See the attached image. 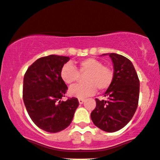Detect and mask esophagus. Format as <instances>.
Instances as JSON below:
<instances>
[{
  "label": "esophagus",
  "mask_w": 160,
  "mask_h": 160,
  "mask_svg": "<svg viewBox=\"0 0 160 160\" xmlns=\"http://www.w3.org/2000/svg\"><path fill=\"white\" fill-rule=\"evenodd\" d=\"M78 100H79V103H80V104H82V103L84 102V100H84V99H83V98H79Z\"/></svg>",
  "instance_id": "obj_1"
}]
</instances>
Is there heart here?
Returning <instances> with one entry per match:
<instances>
[{
  "label": "heart",
  "instance_id": "b5f03b06",
  "mask_svg": "<svg viewBox=\"0 0 160 160\" xmlns=\"http://www.w3.org/2000/svg\"><path fill=\"white\" fill-rule=\"evenodd\" d=\"M60 78L68 85L78 81L83 76V83L72 86L68 93L72 96L83 98L92 96L97 88L103 92L112 85L114 72L108 66L93 57H88L79 61L77 68L70 63L65 64L60 69Z\"/></svg>",
  "mask_w": 160,
  "mask_h": 160
}]
</instances>
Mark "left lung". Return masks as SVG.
Instances as JSON below:
<instances>
[{
	"label": "left lung",
	"mask_w": 160,
	"mask_h": 160,
	"mask_svg": "<svg viewBox=\"0 0 160 160\" xmlns=\"http://www.w3.org/2000/svg\"><path fill=\"white\" fill-rule=\"evenodd\" d=\"M114 67V80L105 92L106 100L96 99L91 113L93 123L101 130L114 132L123 128L133 117L138 107L139 80L133 64L128 58L110 53Z\"/></svg>",
	"instance_id": "8db88e82"
}]
</instances>
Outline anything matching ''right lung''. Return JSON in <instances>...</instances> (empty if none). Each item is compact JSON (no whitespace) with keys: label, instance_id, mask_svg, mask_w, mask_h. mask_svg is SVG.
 <instances>
[{"label":"right lung","instance_id":"obj_1","mask_svg":"<svg viewBox=\"0 0 160 160\" xmlns=\"http://www.w3.org/2000/svg\"><path fill=\"white\" fill-rule=\"evenodd\" d=\"M69 57L50 55L39 58L24 77L23 100L30 118L38 128L56 133L65 129L79 106L78 99L65 101L68 87L60 78V69Z\"/></svg>","mask_w":160,"mask_h":160}]
</instances>
